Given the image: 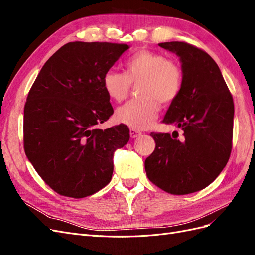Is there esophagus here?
Returning a JSON list of instances; mask_svg holds the SVG:
<instances>
[{
	"label": "esophagus",
	"instance_id": "obj_1",
	"mask_svg": "<svg viewBox=\"0 0 255 255\" xmlns=\"http://www.w3.org/2000/svg\"><path fill=\"white\" fill-rule=\"evenodd\" d=\"M139 135H141V132H139V130L134 129V128H130L129 129V136H130V138H136V137H138Z\"/></svg>",
	"mask_w": 255,
	"mask_h": 255
}]
</instances>
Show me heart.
<instances>
[{"mask_svg":"<svg viewBox=\"0 0 255 255\" xmlns=\"http://www.w3.org/2000/svg\"><path fill=\"white\" fill-rule=\"evenodd\" d=\"M126 73L109 70L103 76L107 96L121 102L129 94L133 85H138L140 99L119 107L116 119L134 129L150 128L159 113V102L170 104L179 97L183 86L182 68L173 59L149 50L133 54L125 64Z\"/></svg>","mask_w":255,"mask_h":255,"instance_id":"1","label":"heart"}]
</instances>
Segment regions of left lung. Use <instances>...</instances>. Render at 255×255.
Returning a JSON list of instances; mask_svg holds the SVG:
<instances>
[{
  "label": "left lung",
  "mask_w": 255,
  "mask_h": 255,
  "mask_svg": "<svg viewBox=\"0 0 255 255\" xmlns=\"http://www.w3.org/2000/svg\"><path fill=\"white\" fill-rule=\"evenodd\" d=\"M180 57L183 86L163 122L183 132L151 133L155 150L144 161L148 179L172 195L208 186L232 150L234 103L220 69L206 52L187 42L158 43Z\"/></svg>",
  "instance_id": "8db88e82"
}]
</instances>
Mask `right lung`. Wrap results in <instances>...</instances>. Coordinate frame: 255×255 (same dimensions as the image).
<instances>
[{"instance_id":"obj_1","label":"right lung","mask_w":255,"mask_h":255,"mask_svg":"<svg viewBox=\"0 0 255 255\" xmlns=\"http://www.w3.org/2000/svg\"><path fill=\"white\" fill-rule=\"evenodd\" d=\"M129 47L74 41L47 60L24 106V151L57 194L85 198L112 180L114 152L129 139L125 125L97 128L114 113L103 76Z\"/></svg>"}]
</instances>
